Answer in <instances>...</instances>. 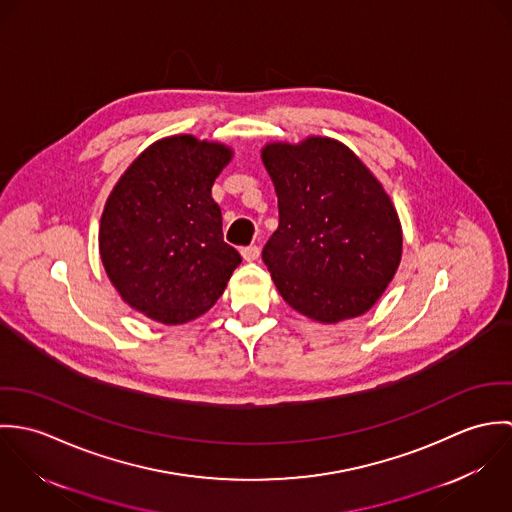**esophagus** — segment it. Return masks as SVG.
Returning a JSON list of instances; mask_svg holds the SVG:
<instances>
[{
    "label": "esophagus",
    "instance_id": "1",
    "mask_svg": "<svg viewBox=\"0 0 512 512\" xmlns=\"http://www.w3.org/2000/svg\"><path fill=\"white\" fill-rule=\"evenodd\" d=\"M240 254H242V258H244L246 262H254V260L260 256V248H258L256 244H250V246H244V248L240 250Z\"/></svg>",
    "mask_w": 512,
    "mask_h": 512
}]
</instances>
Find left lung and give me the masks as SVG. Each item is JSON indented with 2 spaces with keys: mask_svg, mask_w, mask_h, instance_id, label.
Masks as SVG:
<instances>
[{
  "mask_svg": "<svg viewBox=\"0 0 512 512\" xmlns=\"http://www.w3.org/2000/svg\"><path fill=\"white\" fill-rule=\"evenodd\" d=\"M280 224L262 250L280 295L301 315L339 323L366 313L402 258L398 213L365 163L337 140L262 149Z\"/></svg>",
  "mask_w": 512,
  "mask_h": 512,
  "instance_id": "1",
  "label": "left lung"
}]
</instances>
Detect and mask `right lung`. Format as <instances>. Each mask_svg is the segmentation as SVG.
Masks as SVG:
<instances>
[{
    "label": "right lung",
    "mask_w": 512,
    "mask_h": 512,
    "mask_svg": "<svg viewBox=\"0 0 512 512\" xmlns=\"http://www.w3.org/2000/svg\"><path fill=\"white\" fill-rule=\"evenodd\" d=\"M232 149L195 136L144 149L112 189L100 219L104 270L122 299L149 319L181 325L219 299L240 254L222 238L211 197Z\"/></svg>",
    "instance_id": "add662e5"
}]
</instances>
